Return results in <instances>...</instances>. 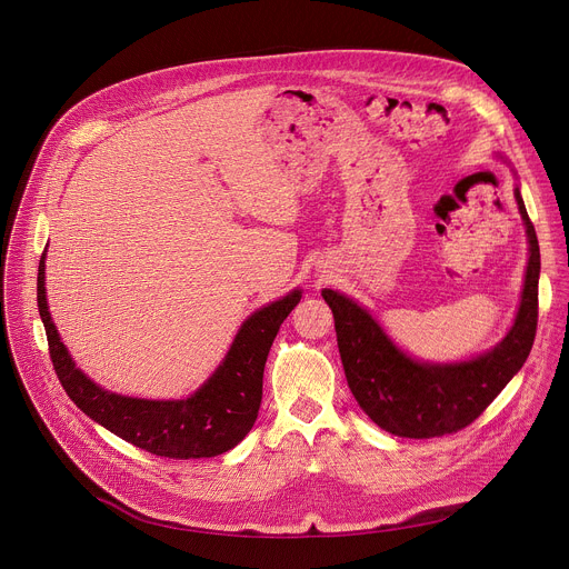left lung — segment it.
I'll use <instances>...</instances> for the list:
<instances>
[{
	"label": "left lung",
	"instance_id": "obj_1",
	"mask_svg": "<svg viewBox=\"0 0 569 569\" xmlns=\"http://www.w3.org/2000/svg\"><path fill=\"white\" fill-rule=\"evenodd\" d=\"M513 196L527 231L529 259L511 329L489 351L457 362L419 360L402 351L365 306L338 290H321L336 317L349 389L365 415L385 432L408 439L452 435L489 408L527 362L538 323L540 248L520 184Z\"/></svg>",
	"mask_w": 569,
	"mask_h": 569
}]
</instances>
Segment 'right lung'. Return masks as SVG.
<instances>
[{
	"label": "right lung",
	"instance_id": "right-lung-1",
	"mask_svg": "<svg viewBox=\"0 0 569 569\" xmlns=\"http://www.w3.org/2000/svg\"><path fill=\"white\" fill-rule=\"evenodd\" d=\"M44 261L47 250L38 268V310L51 362L67 396L92 421L146 452L169 459L216 457L246 439L259 417L270 347L283 319L301 299L299 288L266 303L242 321L218 369L191 396L150 400L108 391L76 367L51 321Z\"/></svg>",
	"mask_w": 569,
	"mask_h": 569
}]
</instances>
